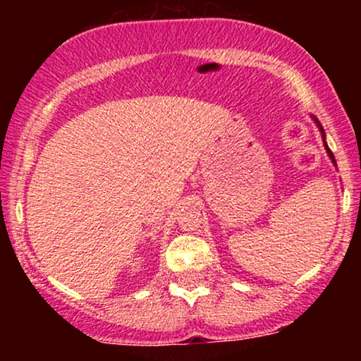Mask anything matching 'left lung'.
Instances as JSON below:
<instances>
[{
	"label": "left lung",
	"instance_id": "1",
	"mask_svg": "<svg viewBox=\"0 0 361 361\" xmlns=\"http://www.w3.org/2000/svg\"><path fill=\"white\" fill-rule=\"evenodd\" d=\"M310 117H312V120L314 122H316V126H317V128L319 130H321V135H322V142H324V149H326V152H327V156H329V159L333 161V164L334 166H336V159H334V156H333V152H331V149H329V146H327V142H326V132H324V128H322V126L321 123H319V120L314 117V115H310Z\"/></svg>",
	"mask_w": 361,
	"mask_h": 361
}]
</instances>
